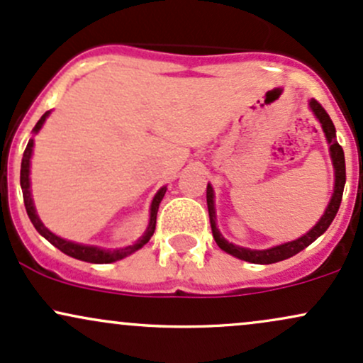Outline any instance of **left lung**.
Wrapping results in <instances>:
<instances>
[{"label": "left lung", "instance_id": "1", "mask_svg": "<svg viewBox=\"0 0 363 363\" xmlns=\"http://www.w3.org/2000/svg\"><path fill=\"white\" fill-rule=\"evenodd\" d=\"M311 108H312L313 115L317 116V120H319L320 125H323L325 138H328V142H329V150H331L333 164H335V194H333L331 202H329L328 209H325L323 218L319 219V223H317V225L313 226L307 235H303L302 238L293 240V242H288V243H283V245L267 248V250H248V248L236 247V245H233V243L226 242V240L223 238V235L218 231V228H216L213 186L207 185V209H209L213 236L221 250L235 255L236 259L247 260V262H252V264H274V262H279V260L290 259V257H293V255L298 254V252H302L303 248H307L312 242H315V240L319 238V236L323 235L325 230H328L329 225L333 223V219L336 218L337 209H340V206H341V199H343V190H345V182H346L345 152H343V147H341L336 140L335 125H333L331 118H329L328 113H325V109L320 106L319 101L312 99Z\"/></svg>", "mask_w": 363, "mask_h": 363}]
</instances>
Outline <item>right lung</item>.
<instances>
[{
  "instance_id": "add662e5",
  "label": "right lung",
  "mask_w": 363,
  "mask_h": 363,
  "mask_svg": "<svg viewBox=\"0 0 363 363\" xmlns=\"http://www.w3.org/2000/svg\"><path fill=\"white\" fill-rule=\"evenodd\" d=\"M48 115H50V111L44 113V115L40 116V120L38 121V125H35V127H34V132H39L40 127H43L44 120H46V118H48ZM32 147H34V140H32V138H30V140H28L26 150H23L22 169H20V185H22L23 203H26V211H27L28 218H30L32 225H34L35 230H38L39 233L48 240V242L52 243V245H55L56 248H60V250L63 252V254L70 255V257H73V259L85 260V262H92V264L115 262V260H120V259L127 257V255H130V254H133V252L138 250V248H140V247H144L145 243L149 242L150 236H152V233H154V230H156L157 209H160V203H161L162 197H164V194H166V186H162L160 192L156 194V197H154V201H152V206H150V221H149L147 231H145V235L142 236V238L138 240L137 243H133V245L120 248V250H103V248H99V247L79 245V243L67 242V240H63V238H60V236L52 235L51 231L48 230V228L44 226L43 223H40V219L38 218V214H35L34 203H32L30 182H28V168H30Z\"/></svg>"
}]
</instances>
